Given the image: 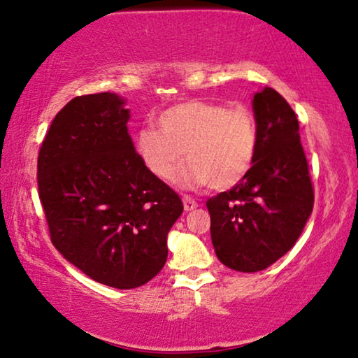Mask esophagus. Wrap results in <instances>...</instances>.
<instances>
[{"label":"esophagus","instance_id":"1","mask_svg":"<svg viewBox=\"0 0 358 358\" xmlns=\"http://www.w3.org/2000/svg\"><path fill=\"white\" fill-rule=\"evenodd\" d=\"M182 201H184V210L185 211H192V210H195L196 206H199V201L194 200L189 195H184L182 196Z\"/></svg>","mask_w":358,"mask_h":358}]
</instances>
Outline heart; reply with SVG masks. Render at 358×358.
I'll list each match as a JSON object with an SVG mask.
<instances>
[{
	"label": "heart",
	"instance_id": "heart-1",
	"mask_svg": "<svg viewBox=\"0 0 358 358\" xmlns=\"http://www.w3.org/2000/svg\"><path fill=\"white\" fill-rule=\"evenodd\" d=\"M158 126L159 131L137 132L136 150L145 168L164 182L176 179L187 155L185 184L227 190L247 178L257 159L260 134L248 106L192 100L163 111Z\"/></svg>",
	"mask_w": 358,
	"mask_h": 358
}]
</instances>
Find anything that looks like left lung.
<instances>
[{
  "label": "left lung",
  "mask_w": 358,
  "mask_h": 358,
  "mask_svg": "<svg viewBox=\"0 0 358 358\" xmlns=\"http://www.w3.org/2000/svg\"><path fill=\"white\" fill-rule=\"evenodd\" d=\"M253 113L260 145L250 173L206 201L216 257L242 273L262 271L291 250L315 201L292 108L266 87L253 96Z\"/></svg>",
  "instance_id": "obj_1"
}]
</instances>
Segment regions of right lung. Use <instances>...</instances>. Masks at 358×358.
<instances>
[{
    "instance_id": "right-lung-1",
    "label": "right lung",
    "mask_w": 358,
    "mask_h": 358,
    "mask_svg": "<svg viewBox=\"0 0 358 358\" xmlns=\"http://www.w3.org/2000/svg\"><path fill=\"white\" fill-rule=\"evenodd\" d=\"M115 93L76 96L41 142L38 196L53 245L96 282L143 286L168 258L166 237L184 210L145 168Z\"/></svg>"
}]
</instances>
